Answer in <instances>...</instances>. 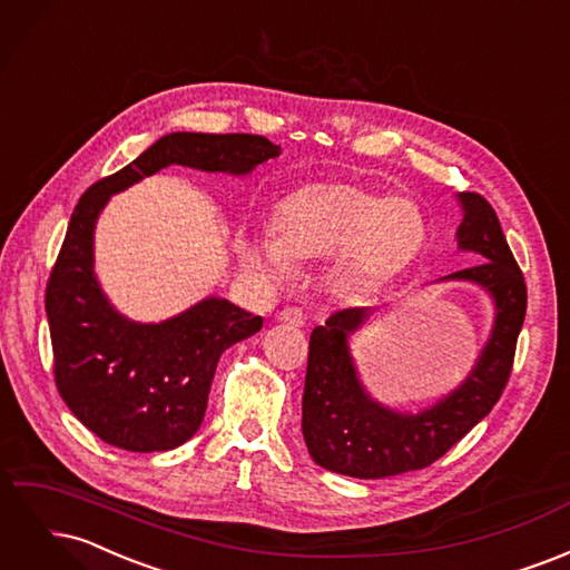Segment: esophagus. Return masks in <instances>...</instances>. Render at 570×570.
<instances>
[{
  "instance_id": "1",
  "label": "esophagus",
  "mask_w": 570,
  "mask_h": 570,
  "mask_svg": "<svg viewBox=\"0 0 570 570\" xmlns=\"http://www.w3.org/2000/svg\"><path fill=\"white\" fill-rule=\"evenodd\" d=\"M278 321H281V323H285V325L302 327V325L306 323V316H304L302 308H297V306H287V308H283V312L278 314Z\"/></svg>"
}]
</instances>
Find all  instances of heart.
Returning <instances> with one entry per match:
<instances>
[{"label": "heart", "mask_w": 570, "mask_h": 570, "mask_svg": "<svg viewBox=\"0 0 570 570\" xmlns=\"http://www.w3.org/2000/svg\"><path fill=\"white\" fill-rule=\"evenodd\" d=\"M425 239V218L416 202L385 197L373 189L335 183L308 185L275 209L273 228L243 237V258L283 281L292 264L335 250L333 275L342 289L366 292L404 268Z\"/></svg>", "instance_id": "1"}]
</instances>
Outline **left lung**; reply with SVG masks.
<instances>
[{"label":"left lung","mask_w":570,"mask_h":570,"mask_svg":"<svg viewBox=\"0 0 570 570\" xmlns=\"http://www.w3.org/2000/svg\"><path fill=\"white\" fill-rule=\"evenodd\" d=\"M459 199V247L480 254L482 262L446 278L473 281L494 297L492 337L461 387L421 413H400L371 400L352 364L347 337L371 316L368 308H342L314 327L302 433L308 454L327 471L373 480L425 469L488 416L509 383L525 321V278L490 202L478 193H461Z\"/></svg>","instance_id":"left-lung-1"}]
</instances>
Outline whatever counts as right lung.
<instances>
[{
    "mask_svg": "<svg viewBox=\"0 0 570 570\" xmlns=\"http://www.w3.org/2000/svg\"><path fill=\"white\" fill-rule=\"evenodd\" d=\"M278 154L262 135L170 132L85 189L49 273L45 308L57 390L99 440L128 452L176 450L202 425L220 354L264 325L262 316L216 297L157 325L116 314L92 271L101 206L170 164L243 176Z\"/></svg>",
    "mask_w": 570,
    "mask_h": 570,
    "instance_id": "add662e5",
    "label": "right lung"
}]
</instances>
